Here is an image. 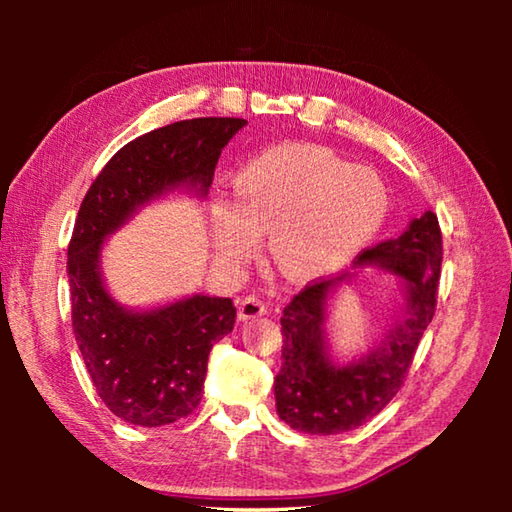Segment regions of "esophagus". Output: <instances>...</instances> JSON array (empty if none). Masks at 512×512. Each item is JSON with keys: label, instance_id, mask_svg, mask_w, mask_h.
I'll use <instances>...</instances> for the list:
<instances>
[{"label": "esophagus", "instance_id": "esophagus-1", "mask_svg": "<svg viewBox=\"0 0 512 512\" xmlns=\"http://www.w3.org/2000/svg\"><path fill=\"white\" fill-rule=\"evenodd\" d=\"M266 314V302L259 300L257 296H246L239 300V320H253Z\"/></svg>", "mask_w": 512, "mask_h": 512}]
</instances>
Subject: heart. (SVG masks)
Listing matches in <instances>:
<instances>
[{
	"label": "heart",
	"mask_w": 512,
	"mask_h": 512,
	"mask_svg": "<svg viewBox=\"0 0 512 512\" xmlns=\"http://www.w3.org/2000/svg\"><path fill=\"white\" fill-rule=\"evenodd\" d=\"M388 212L384 180L334 153L282 144L255 155L235 178V198H216L214 246L225 262L268 253L291 280H314L348 264L377 235Z\"/></svg>",
	"instance_id": "1"
}]
</instances>
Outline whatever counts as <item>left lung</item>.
I'll return each instance as SVG.
<instances>
[{
    "instance_id": "left-lung-1",
    "label": "left lung",
    "mask_w": 512,
    "mask_h": 512,
    "mask_svg": "<svg viewBox=\"0 0 512 512\" xmlns=\"http://www.w3.org/2000/svg\"><path fill=\"white\" fill-rule=\"evenodd\" d=\"M443 264L438 216L424 212L400 237L381 241L354 259L400 277L404 305L379 345L352 361H336L329 350L327 318L334 293L354 273L318 280L284 307L282 368L275 375V409L291 429L332 436L375 418L400 391L424 329L436 311Z\"/></svg>"
}]
</instances>
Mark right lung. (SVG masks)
Here are the masks:
<instances>
[{"mask_svg":"<svg viewBox=\"0 0 512 512\" xmlns=\"http://www.w3.org/2000/svg\"><path fill=\"white\" fill-rule=\"evenodd\" d=\"M248 124L201 117L169 124L112 155L85 194L67 248L72 327L103 404L117 418L162 427L201 402L207 357L232 332L230 298L203 293L153 309H128L103 284L101 250L110 235L158 198H205L223 146Z\"/></svg>","mask_w":512,"mask_h":512,"instance_id":"right-lung-1","label":"right lung"}]
</instances>
